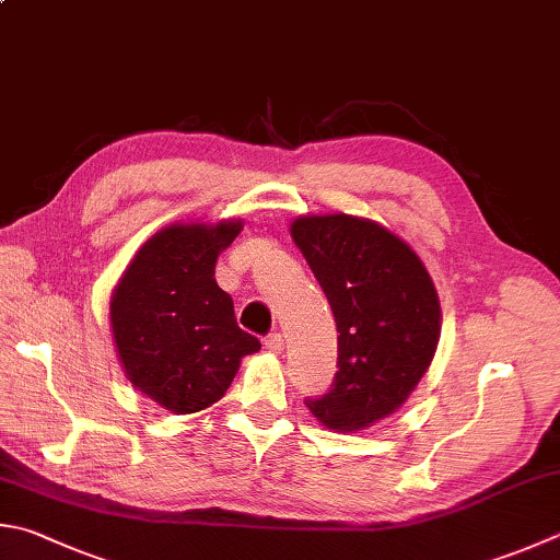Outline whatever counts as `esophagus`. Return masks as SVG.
Returning a JSON list of instances; mask_svg holds the SVG:
<instances>
[{
  "mask_svg": "<svg viewBox=\"0 0 560 560\" xmlns=\"http://www.w3.org/2000/svg\"><path fill=\"white\" fill-rule=\"evenodd\" d=\"M282 336L280 334H268L266 336V348L268 351H272V353H280L282 351Z\"/></svg>",
  "mask_w": 560,
  "mask_h": 560,
  "instance_id": "esophagus-1",
  "label": "esophagus"
}]
</instances>
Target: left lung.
Instances as JSON below:
<instances>
[{
  "mask_svg": "<svg viewBox=\"0 0 560 560\" xmlns=\"http://www.w3.org/2000/svg\"><path fill=\"white\" fill-rule=\"evenodd\" d=\"M290 234L339 331L331 389L304 405L336 431L373 427L407 402L436 353L441 307L434 282L417 253L377 221L310 214L294 219Z\"/></svg>",
  "mask_w": 560,
  "mask_h": 560,
  "instance_id": "obj_1",
  "label": "left lung"
}]
</instances>
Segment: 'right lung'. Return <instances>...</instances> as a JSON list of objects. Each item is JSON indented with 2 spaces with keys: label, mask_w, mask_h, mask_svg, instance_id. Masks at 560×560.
<instances>
[{
  "label": "right lung",
  "mask_w": 560,
  "mask_h": 560,
  "mask_svg": "<svg viewBox=\"0 0 560 560\" xmlns=\"http://www.w3.org/2000/svg\"><path fill=\"white\" fill-rule=\"evenodd\" d=\"M241 229V219L165 226L139 248L112 292L109 322L124 373L173 415L219 402L241 358L260 348L236 324L234 300L214 280L219 253Z\"/></svg>",
  "instance_id": "obj_1"
}]
</instances>
